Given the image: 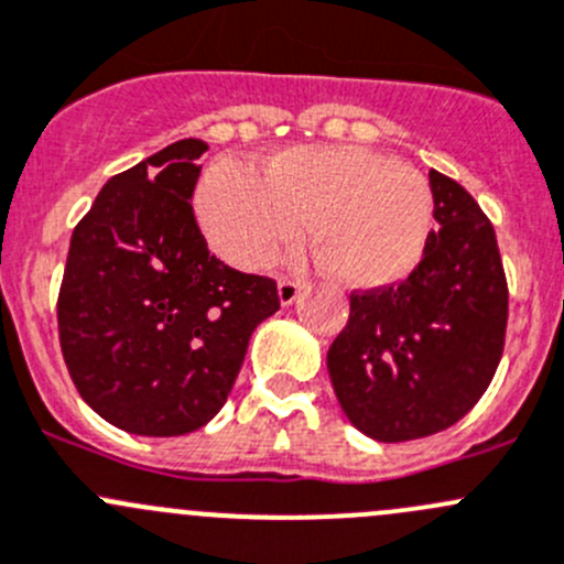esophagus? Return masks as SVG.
<instances>
[{
    "label": "esophagus",
    "mask_w": 564,
    "mask_h": 564,
    "mask_svg": "<svg viewBox=\"0 0 564 564\" xmlns=\"http://www.w3.org/2000/svg\"><path fill=\"white\" fill-rule=\"evenodd\" d=\"M300 292H303V283L300 281H292V278L278 281V300H281V305H292L300 297Z\"/></svg>",
    "instance_id": "34e87169"
}]
</instances>
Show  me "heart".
Wrapping results in <instances>:
<instances>
[{
    "mask_svg": "<svg viewBox=\"0 0 564 564\" xmlns=\"http://www.w3.org/2000/svg\"><path fill=\"white\" fill-rule=\"evenodd\" d=\"M195 212L220 259L264 270L303 234L333 281L397 286L413 275L433 234V189L415 167L360 145H294L264 162V176L217 160Z\"/></svg>",
    "mask_w": 564,
    "mask_h": 564,
    "instance_id": "1",
    "label": "heart"
}]
</instances>
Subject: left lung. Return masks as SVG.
I'll return each mask as SVG.
<instances>
[{
	"mask_svg": "<svg viewBox=\"0 0 564 564\" xmlns=\"http://www.w3.org/2000/svg\"><path fill=\"white\" fill-rule=\"evenodd\" d=\"M424 259L399 286L349 294L327 349L333 391L352 427L380 444L427 438L460 421L505 352L507 278L496 231L457 182L430 171Z\"/></svg>",
	"mask_w": 564,
	"mask_h": 564,
	"instance_id": "obj_1",
	"label": "left lung"
}]
</instances>
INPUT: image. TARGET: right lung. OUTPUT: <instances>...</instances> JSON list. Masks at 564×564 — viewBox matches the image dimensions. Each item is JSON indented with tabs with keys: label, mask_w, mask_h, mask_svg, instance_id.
Returning a JSON list of instances; mask_svg holds the SVG:
<instances>
[{
	"label": "right lung",
	"mask_w": 564,
	"mask_h": 564,
	"mask_svg": "<svg viewBox=\"0 0 564 564\" xmlns=\"http://www.w3.org/2000/svg\"><path fill=\"white\" fill-rule=\"evenodd\" d=\"M204 140H178L101 187L74 228L57 300L79 397L131 435L171 438L220 413L275 281L209 253L193 198Z\"/></svg>",
	"instance_id": "1"
}]
</instances>
